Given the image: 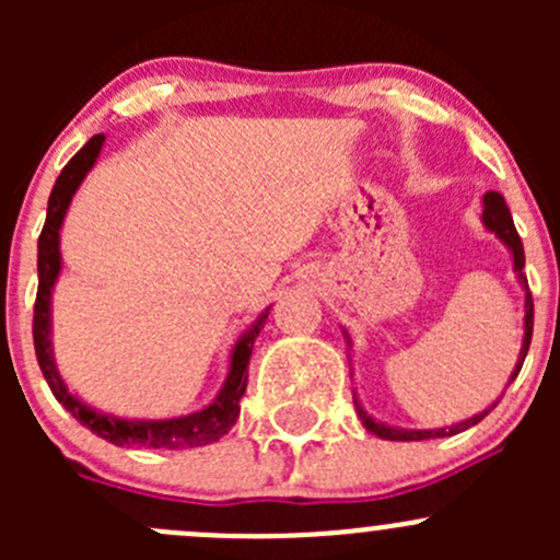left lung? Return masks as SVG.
<instances>
[{
  "mask_svg": "<svg viewBox=\"0 0 560 560\" xmlns=\"http://www.w3.org/2000/svg\"><path fill=\"white\" fill-rule=\"evenodd\" d=\"M485 208H482V224L490 230V233L495 235V238L501 241L506 248H510L512 254V265H515V273H517V281H521V287L525 290V316H523V347H521V354H517V363H515V371H512L510 382L517 380V374H521L523 369V360L525 354H528V347H530V330H534V301H530V292H528V279H525L523 268H525V252H523V241L521 235H517L515 230V222H512V213L510 208H506L504 197L499 195V191H488V195L482 197ZM343 341H347V347L352 349V338H349V332L343 330ZM506 382V385H510ZM499 404V400H495ZM495 404L490 406V409L479 411V415L468 417V420L463 422H455V425L450 428H431V431H409V428H395V425H387V422H380L374 420V417L369 415V411L360 406L358 395H354V409H358V417L363 420L365 431L374 433V436L380 439H387V442H422V439H444V436H455V433L466 431V428L477 425L482 417H488L490 411L495 409Z\"/></svg>",
  "mask_w": 560,
  "mask_h": 560,
  "instance_id": "left-lung-1",
  "label": "left lung"
}]
</instances>
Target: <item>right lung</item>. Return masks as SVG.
I'll use <instances>...</instances> for the list:
<instances>
[{"label": "right lung", "instance_id": "add662e5", "mask_svg": "<svg viewBox=\"0 0 560 560\" xmlns=\"http://www.w3.org/2000/svg\"><path fill=\"white\" fill-rule=\"evenodd\" d=\"M105 135H94L75 156L65 165V171L56 178L54 189L48 197V213H45L43 233L37 241V301H35V352L39 371H43L45 382H48L54 398L75 417L81 425L89 431L97 433L105 442L116 444V447H145V450H191V447H206V444L219 442L230 428L235 425L241 415V398L246 393L248 382V360H252L254 341H257L259 330L268 322L270 306L265 308L252 327L244 330V336L235 341L233 352H230V371L224 380L222 389L217 398L200 411L180 417H167V420H129V417L105 415V411L92 409L83 404L78 395L70 393V387L61 380L59 369L54 360V341H50V298H54L56 279L61 270V224H65L67 208H70L72 197H75L78 186L83 184L86 173L97 165V156L103 151Z\"/></svg>", "mask_w": 560, "mask_h": 560}]
</instances>
